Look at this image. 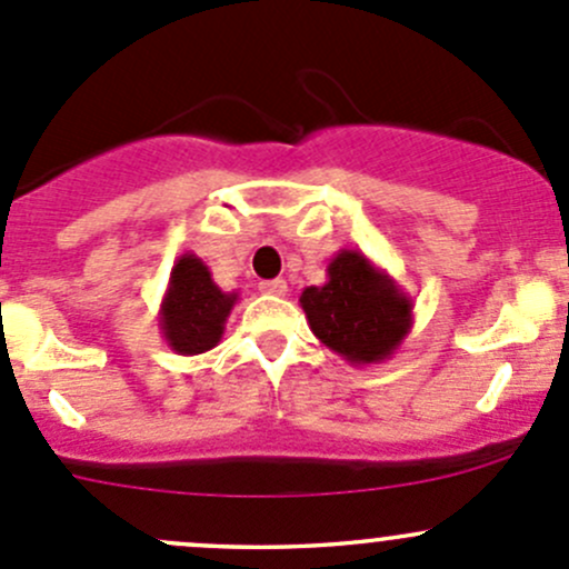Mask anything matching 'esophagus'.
<instances>
[{"label": "esophagus", "mask_w": 569, "mask_h": 569, "mask_svg": "<svg viewBox=\"0 0 569 569\" xmlns=\"http://www.w3.org/2000/svg\"><path fill=\"white\" fill-rule=\"evenodd\" d=\"M258 289L263 291V295H272V297H283L286 291H289V286H286L283 278H274V280H261V286Z\"/></svg>", "instance_id": "obj_1"}]
</instances>
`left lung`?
<instances>
[{"label":"left lung","instance_id":"left-lung-1","mask_svg":"<svg viewBox=\"0 0 569 569\" xmlns=\"http://www.w3.org/2000/svg\"><path fill=\"white\" fill-rule=\"evenodd\" d=\"M300 306L313 336L349 366L386 363L412 330V297L360 250H338Z\"/></svg>","mask_w":569,"mask_h":569}]
</instances>
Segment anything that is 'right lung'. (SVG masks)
I'll return each mask as SVG.
<instances>
[{"mask_svg":"<svg viewBox=\"0 0 569 569\" xmlns=\"http://www.w3.org/2000/svg\"><path fill=\"white\" fill-rule=\"evenodd\" d=\"M239 291H222L203 258L183 252L170 269L168 291L159 308V330L178 355H203L220 343Z\"/></svg>","mask_w":569,"mask_h":569,"instance_id":"right-lung-1","label":"right lung"}]
</instances>
